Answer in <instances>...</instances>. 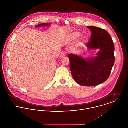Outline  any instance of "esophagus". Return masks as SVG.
Wrapping results in <instances>:
<instances>
[{"instance_id":"34e87169","label":"esophagus","mask_w":128,"mask_h":128,"mask_svg":"<svg viewBox=\"0 0 128 128\" xmlns=\"http://www.w3.org/2000/svg\"><path fill=\"white\" fill-rule=\"evenodd\" d=\"M66 53L65 52H63L61 55H60V58H64V57H65L66 56Z\"/></svg>"}]
</instances>
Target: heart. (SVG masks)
I'll return each instance as SVG.
<instances>
[{
  "label": "heart",
  "instance_id": "obj_1",
  "mask_svg": "<svg viewBox=\"0 0 128 128\" xmlns=\"http://www.w3.org/2000/svg\"><path fill=\"white\" fill-rule=\"evenodd\" d=\"M81 34L78 32H74L72 33L69 36V41L70 43H74L77 40V39L80 37L78 40L77 46L80 47L86 41V37L84 36H80Z\"/></svg>",
  "mask_w": 128,
  "mask_h": 128
}]
</instances>
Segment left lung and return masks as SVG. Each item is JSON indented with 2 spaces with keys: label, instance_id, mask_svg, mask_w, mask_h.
Wrapping results in <instances>:
<instances>
[{
  "label": "left lung",
  "instance_id": "left-lung-1",
  "mask_svg": "<svg viewBox=\"0 0 128 128\" xmlns=\"http://www.w3.org/2000/svg\"><path fill=\"white\" fill-rule=\"evenodd\" d=\"M92 32L86 45L90 50L99 49L96 56L84 58L68 54L70 68L74 80L84 86H94L106 81L114 64V45L111 37L105 30L87 26Z\"/></svg>",
  "mask_w": 128,
  "mask_h": 128
}]
</instances>
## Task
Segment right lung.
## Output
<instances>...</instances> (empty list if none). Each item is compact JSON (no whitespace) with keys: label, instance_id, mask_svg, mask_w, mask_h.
<instances>
[{"label":"right lung","instance_id":"right-lung-1","mask_svg":"<svg viewBox=\"0 0 128 128\" xmlns=\"http://www.w3.org/2000/svg\"><path fill=\"white\" fill-rule=\"evenodd\" d=\"M49 25H50V24H38L36 27H40V26H49Z\"/></svg>","mask_w":128,"mask_h":128}]
</instances>
